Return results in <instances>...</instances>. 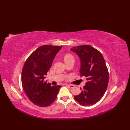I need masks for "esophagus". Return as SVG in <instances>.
Returning a JSON list of instances; mask_svg holds the SVG:
<instances>
[{"label": "esophagus", "mask_w": 130, "mask_h": 130, "mask_svg": "<svg viewBox=\"0 0 130 130\" xmlns=\"http://www.w3.org/2000/svg\"><path fill=\"white\" fill-rule=\"evenodd\" d=\"M66 86H67L68 87H69V88H73L74 87L73 85H67Z\"/></svg>", "instance_id": "34e87169"}]
</instances>
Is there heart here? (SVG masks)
I'll use <instances>...</instances> for the list:
<instances>
[{"label":"heart","mask_w":130,"mask_h":130,"mask_svg":"<svg viewBox=\"0 0 130 130\" xmlns=\"http://www.w3.org/2000/svg\"><path fill=\"white\" fill-rule=\"evenodd\" d=\"M71 58H73V57L71 55H70V54H66V55H65L64 56V61H67V60H69V59H71Z\"/></svg>","instance_id":"obj_1"}]
</instances>
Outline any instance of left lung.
Returning a JSON list of instances; mask_svg holds the SVG:
<instances>
[{
	"mask_svg": "<svg viewBox=\"0 0 130 130\" xmlns=\"http://www.w3.org/2000/svg\"><path fill=\"white\" fill-rule=\"evenodd\" d=\"M70 50L79 57L81 62V76L87 80L78 95L74 96L82 106L96 104L104 95L107 89L109 74L104 58L101 53L89 45H78Z\"/></svg>",
	"mask_w": 130,
	"mask_h": 130,
	"instance_id": "8db88e82",
	"label": "left lung"
}]
</instances>
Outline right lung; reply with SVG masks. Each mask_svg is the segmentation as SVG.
<instances>
[{"mask_svg":"<svg viewBox=\"0 0 130 130\" xmlns=\"http://www.w3.org/2000/svg\"><path fill=\"white\" fill-rule=\"evenodd\" d=\"M62 46L44 45L27 58L22 73V85L26 96L33 104L42 107L55 100L61 86H52L44 79L54 59Z\"/></svg>","mask_w":130,"mask_h":130,"instance_id":"add662e5","label":"right lung"}]
</instances>
